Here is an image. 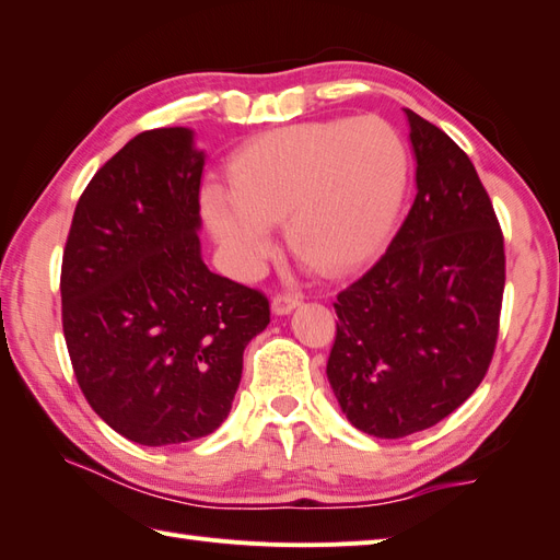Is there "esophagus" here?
<instances>
[{
    "label": "esophagus",
    "mask_w": 560,
    "mask_h": 560,
    "mask_svg": "<svg viewBox=\"0 0 560 560\" xmlns=\"http://www.w3.org/2000/svg\"><path fill=\"white\" fill-rule=\"evenodd\" d=\"M300 304H302L300 294H292V292H280V294L272 296V312H276L278 316L290 314L292 308H296Z\"/></svg>",
    "instance_id": "1"
}]
</instances>
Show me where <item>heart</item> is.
<instances>
[{
	"mask_svg": "<svg viewBox=\"0 0 560 560\" xmlns=\"http://www.w3.org/2000/svg\"><path fill=\"white\" fill-rule=\"evenodd\" d=\"M232 189L203 191L208 225L240 276H256L276 248L272 222L288 218L292 252L323 272L374 256L407 189V148L393 124L304 121L246 143L230 167Z\"/></svg>",
	"mask_w": 560,
	"mask_h": 560,
	"instance_id": "b5f03b06",
	"label": "heart"
}]
</instances>
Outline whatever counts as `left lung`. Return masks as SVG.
<instances>
[{
  "instance_id": "obj_1",
  "label": "left lung",
  "mask_w": 560,
  "mask_h": 560,
  "mask_svg": "<svg viewBox=\"0 0 560 560\" xmlns=\"http://www.w3.org/2000/svg\"><path fill=\"white\" fill-rule=\"evenodd\" d=\"M417 196L385 254L335 302L326 374L342 412L376 439L424 431L477 390L499 340L505 252L467 153L405 109Z\"/></svg>"
}]
</instances>
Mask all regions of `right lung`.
<instances>
[{
	"instance_id": "1",
	"label": "right lung",
	"mask_w": 560,
	"mask_h": 560,
	"mask_svg": "<svg viewBox=\"0 0 560 560\" xmlns=\"http://www.w3.org/2000/svg\"><path fill=\"white\" fill-rule=\"evenodd\" d=\"M201 172L191 129L133 136L85 186L61 258L79 388L141 445L213 433L240 388L244 347L270 323L264 292L203 264Z\"/></svg>"
}]
</instances>
